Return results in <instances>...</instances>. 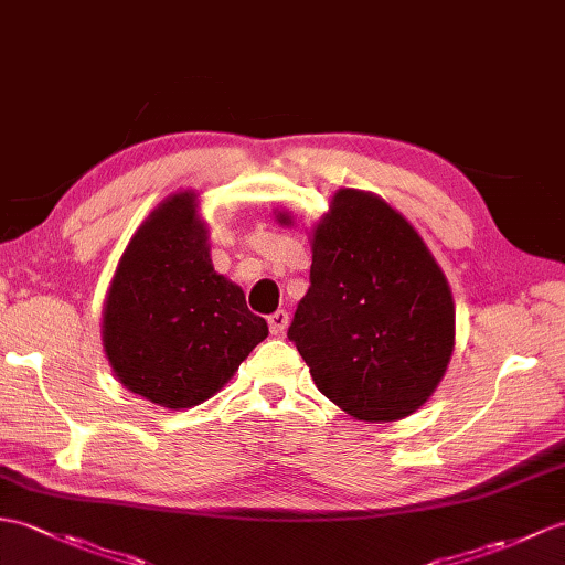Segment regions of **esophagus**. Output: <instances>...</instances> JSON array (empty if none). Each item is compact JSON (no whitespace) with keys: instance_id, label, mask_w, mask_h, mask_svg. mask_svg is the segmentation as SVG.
Returning <instances> with one entry per match:
<instances>
[{"instance_id":"obj_1","label":"esophagus","mask_w":565,"mask_h":565,"mask_svg":"<svg viewBox=\"0 0 565 565\" xmlns=\"http://www.w3.org/2000/svg\"><path fill=\"white\" fill-rule=\"evenodd\" d=\"M267 324H269V332L271 334H284V330H286V324H288V312L286 310H277V312H271L269 318H267Z\"/></svg>"}]
</instances>
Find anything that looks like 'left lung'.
I'll list each match as a JSON object with an SVG mask.
<instances>
[{"mask_svg":"<svg viewBox=\"0 0 565 565\" xmlns=\"http://www.w3.org/2000/svg\"><path fill=\"white\" fill-rule=\"evenodd\" d=\"M288 339L327 399L363 422H395L448 369L450 286L404 216L373 194L342 190L315 228L310 288Z\"/></svg>","mask_w":565,"mask_h":565,"instance_id":"obj_1","label":"left lung"}]
</instances>
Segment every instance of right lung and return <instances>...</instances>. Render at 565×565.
<instances>
[{
	"mask_svg": "<svg viewBox=\"0 0 565 565\" xmlns=\"http://www.w3.org/2000/svg\"><path fill=\"white\" fill-rule=\"evenodd\" d=\"M267 334L243 288L214 271L194 194L170 196L127 245L105 300L103 344L120 383L188 409L226 385Z\"/></svg>",
	"mask_w": 565,
	"mask_h": 565,
	"instance_id": "right-lung-1",
	"label": "right lung"
}]
</instances>
